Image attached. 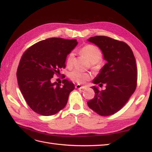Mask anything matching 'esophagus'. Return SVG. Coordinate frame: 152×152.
<instances>
[{"label":"esophagus","mask_w":152,"mask_h":152,"mask_svg":"<svg viewBox=\"0 0 152 152\" xmlns=\"http://www.w3.org/2000/svg\"><path fill=\"white\" fill-rule=\"evenodd\" d=\"M75 88H77V89H85L86 87H85V86H81L80 85H75Z\"/></svg>","instance_id":"34e87169"}]
</instances>
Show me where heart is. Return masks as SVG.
<instances>
[{"instance_id":"b5f03b06","label":"heart","mask_w":152,"mask_h":152,"mask_svg":"<svg viewBox=\"0 0 152 152\" xmlns=\"http://www.w3.org/2000/svg\"><path fill=\"white\" fill-rule=\"evenodd\" d=\"M81 52L86 56V58L92 64L93 68H98V62L102 58V53L98 48L93 45H87L81 49ZM75 53L71 52L68 54L66 59V64L68 67H71L73 64ZM69 78L77 83L83 84L90 79V75L87 73L82 72L79 70H73L69 74Z\"/></svg>"}]
</instances>
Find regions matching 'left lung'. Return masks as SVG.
Segmentation results:
<instances>
[{
    "label": "left lung",
    "instance_id": "8db88e82",
    "mask_svg": "<svg viewBox=\"0 0 152 152\" xmlns=\"http://www.w3.org/2000/svg\"><path fill=\"white\" fill-rule=\"evenodd\" d=\"M88 42L97 45L107 61L93 79L94 84L106 85L100 91L96 86L93 99L87 102L91 109L101 116H109L124 107L136 90L137 67L135 57L126 43L107 36H94Z\"/></svg>",
    "mask_w": 152,
    "mask_h": 152
}]
</instances>
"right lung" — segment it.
<instances>
[{
  "instance_id": "right-lung-1",
  "label": "right lung",
  "mask_w": 152,
  "mask_h": 152,
  "mask_svg": "<svg viewBox=\"0 0 152 152\" xmlns=\"http://www.w3.org/2000/svg\"><path fill=\"white\" fill-rule=\"evenodd\" d=\"M77 44V39L48 38L31 45L23 54L17 80L25 101L35 113L51 116L66 106L74 84L64 79L61 85L51 79L65 67L67 56Z\"/></svg>"
}]
</instances>
